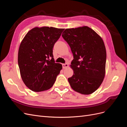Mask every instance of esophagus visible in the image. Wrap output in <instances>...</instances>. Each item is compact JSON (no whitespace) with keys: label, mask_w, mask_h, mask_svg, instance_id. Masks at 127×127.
I'll list each match as a JSON object with an SVG mask.
<instances>
[{"label":"esophagus","mask_w":127,"mask_h":127,"mask_svg":"<svg viewBox=\"0 0 127 127\" xmlns=\"http://www.w3.org/2000/svg\"><path fill=\"white\" fill-rule=\"evenodd\" d=\"M62 65H63V68L64 69H66L68 67V64H63Z\"/></svg>","instance_id":"esophagus-1"}]
</instances>
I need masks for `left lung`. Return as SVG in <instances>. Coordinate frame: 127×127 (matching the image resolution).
<instances>
[{"label":"left lung","instance_id":"8db88e82","mask_svg":"<svg viewBox=\"0 0 127 127\" xmlns=\"http://www.w3.org/2000/svg\"><path fill=\"white\" fill-rule=\"evenodd\" d=\"M62 36L74 56L70 65L74 75L68 79L71 87L82 94L93 93L105 74L106 52L103 40L87 26L66 29Z\"/></svg>","mask_w":127,"mask_h":127}]
</instances>
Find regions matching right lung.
<instances>
[{"label":"right lung","mask_w":127,"mask_h":127,"mask_svg":"<svg viewBox=\"0 0 127 127\" xmlns=\"http://www.w3.org/2000/svg\"><path fill=\"white\" fill-rule=\"evenodd\" d=\"M64 29L35 28L26 34L18 50V64L22 79L34 92L50 89L62 69L55 63L53 48Z\"/></svg>","instance_id":"1"}]
</instances>
